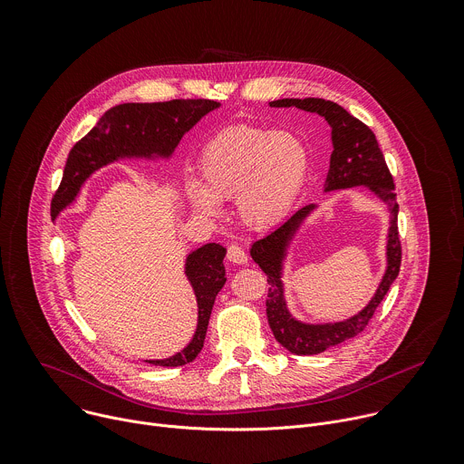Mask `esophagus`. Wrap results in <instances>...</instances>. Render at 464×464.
<instances>
[{"instance_id": "34e87169", "label": "esophagus", "mask_w": 464, "mask_h": 464, "mask_svg": "<svg viewBox=\"0 0 464 464\" xmlns=\"http://www.w3.org/2000/svg\"><path fill=\"white\" fill-rule=\"evenodd\" d=\"M227 259L232 261V263H237V265H245L246 263V254L239 245H230L227 248Z\"/></svg>"}]
</instances>
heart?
I'll return each mask as SVG.
<instances>
[{"mask_svg": "<svg viewBox=\"0 0 464 464\" xmlns=\"http://www.w3.org/2000/svg\"><path fill=\"white\" fill-rule=\"evenodd\" d=\"M201 182H187L190 207L207 218L223 214V199H236L241 221L268 228L293 210L309 171L305 144L289 131L248 124L228 126L201 150Z\"/></svg>", "mask_w": 464, "mask_h": 464, "instance_id": "1", "label": "heart"}]
</instances>
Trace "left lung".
Listing matches in <instances>:
<instances>
[{"instance_id": "1", "label": "left lung", "mask_w": 464, "mask_h": 464, "mask_svg": "<svg viewBox=\"0 0 464 464\" xmlns=\"http://www.w3.org/2000/svg\"><path fill=\"white\" fill-rule=\"evenodd\" d=\"M272 108L296 106L304 111L318 113L331 126L333 153L329 173L325 179V192L343 190L353 187H365L373 192L390 208V232H388V266L382 282L372 298L358 314L343 322L334 324H304L291 316L284 296L282 268L287 254V246L300 228L302 221L316 208L307 205L293 214L284 225L274 228L265 237L254 241L250 248L252 259L266 274L268 295H266V318L274 333V338L295 354H318L327 347L338 345L365 329L373 318L377 307L388 295L392 284L397 280L401 270L402 248L399 241V205L393 177L386 164V159L379 148L375 133L363 122L347 113L342 106L324 99H282L270 102Z\"/></svg>"}]
</instances>
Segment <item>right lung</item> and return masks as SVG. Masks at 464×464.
I'll use <instances>...</instances> for the list:
<instances>
[{"mask_svg":"<svg viewBox=\"0 0 464 464\" xmlns=\"http://www.w3.org/2000/svg\"><path fill=\"white\" fill-rule=\"evenodd\" d=\"M219 108V102L169 101L153 104H121L108 110L97 126L80 139L69 151L63 177L51 201V216L56 218L78 196L85 179L102 166L119 159H168L182 135L190 131L207 113ZM227 248L218 243H207L187 257L188 280L198 298V329L192 342L180 353L164 360H146L153 365L177 367L192 362L203 349L208 320L218 293L223 289Z\"/></svg>","mask_w":464,"mask_h":464,"instance_id":"1","label":"right lung"}]
</instances>
